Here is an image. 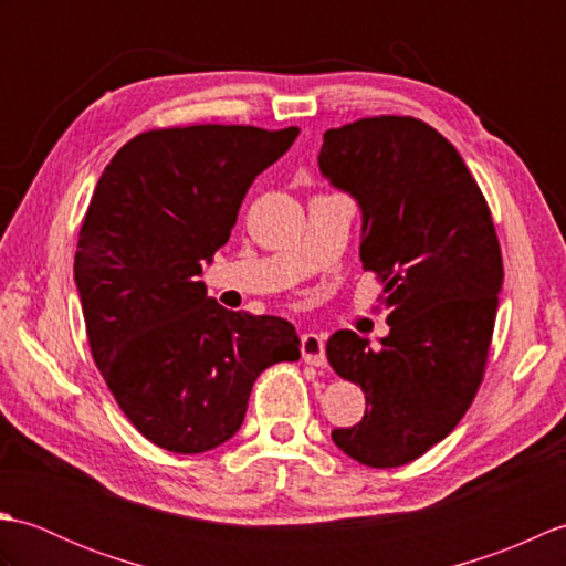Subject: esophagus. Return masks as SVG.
<instances>
[{"mask_svg":"<svg viewBox=\"0 0 566 566\" xmlns=\"http://www.w3.org/2000/svg\"><path fill=\"white\" fill-rule=\"evenodd\" d=\"M302 355L304 363L311 367H323L326 365V343L318 333H304L302 335Z\"/></svg>","mask_w":566,"mask_h":566,"instance_id":"34e87169","label":"esophagus"}]
</instances>
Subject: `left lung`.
Segmentation results:
<instances>
[{
  "label": "left lung",
  "mask_w": 566,
  "mask_h": 566,
  "mask_svg": "<svg viewBox=\"0 0 566 566\" xmlns=\"http://www.w3.org/2000/svg\"><path fill=\"white\" fill-rule=\"evenodd\" d=\"M318 167L357 201L359 260L389 311L379 347L331 335V367L367 401L331 438L359 464L401 467L450 436L482 384L503 286L494 221L462 155L411 116L326 130Z\"/></svg>",
  "instance_id": "obj_1"
}]
</instances>
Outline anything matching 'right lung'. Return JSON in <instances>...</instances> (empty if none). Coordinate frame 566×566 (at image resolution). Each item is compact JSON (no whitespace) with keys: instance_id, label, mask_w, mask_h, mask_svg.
Masks as SVG:
<instances>
[{"instance_id":"1","label":"right lung","mask_w":566,"mask_h":566,"mask_svg":"<svg viewBox=\"0 0 566 566\" xmlns=\"http://www.w3.org/2000/svg\"><path fill=\"white\" fill-rule=\"evenodd\" d=\"M296 136V126L148 130L94 187L75 252L92 357L130 423L163 450L231 440L255 379L302 357L290 321L226 311L199 280L250 185Z\"/></svg>"}]
</instances>
